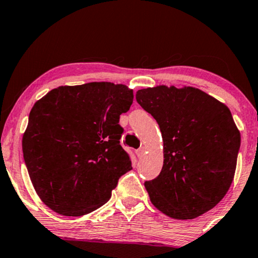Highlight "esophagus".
Returning a JSON list of instances; mask_svg holds the SVG:
<instances>
[{
  "instance_id": "esophagus-1",
  "label": "esophagus",
  "mask_w": 258,
  "mask_h": 258,
  "mask_svg": "<svg viewBox=\"0 0 258 258\" xmlns=\"http://www.w3.org/2000/svg\"><path fill=\"white\" fill-rule=\"evenodd\" d=\"M146 147L145 146H142V147H140V148H139L138 149V155H139V156H144V155H145V153H146Z\"/></svg>"
}]
</instances>
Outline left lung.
Here are the masks:
<instances>
[{"mask_svg":"<svg viewBox=\"0 0 258 258\" xmlns=\"http://www.w3.org/2000/svg\"><path fill=\"white\" fill-rule=\"evenodd\" d=\"M138 103L161 128L164 162L146 181L150 202L173 219H194L222 201L234 178L240 131L226 105L195 87L139 89Z\"/></svg>","mask_w":258,"mask_h":258,"instance_id":"1","label":"left lung"}]
</instances>
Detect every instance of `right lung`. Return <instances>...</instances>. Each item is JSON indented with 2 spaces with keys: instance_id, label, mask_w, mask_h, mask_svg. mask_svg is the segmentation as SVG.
<instances>
[{
  "instance_id": "right-lung-1",
  "label": "right lung",
  "mask_w": 258,
  "mask_h": 258,
  "mask_svg": "<svg viewBox=\"0 0 258 258\" xmlns=\"http://www.w3.org/2000/svg\"><path fill=\"white\" fill-rule=\"evenodd\" d=\"M133 89L108 81L59 86L36 101L23 136L24 161L36 194L63 216L91 214L132 169L119 144V116Z\"/></svg>"
}]
</instances>
